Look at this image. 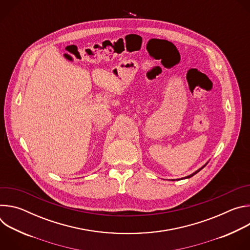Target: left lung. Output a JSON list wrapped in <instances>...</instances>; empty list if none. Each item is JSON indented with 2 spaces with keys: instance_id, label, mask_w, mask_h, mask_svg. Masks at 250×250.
Here are the masks:
<instances>
[{
  "instance_id": "obj_1",
  "label": "left lung",
  "mask_w": 250,
  "mask_h": 250,
  "mask_svg": "<svg viewBox=\"0 0 250 250\" xmlns=\"http://www.w3.org/2000/svg\"><path fill=\"white\" fill-rule=\"evenodd\" d=\"M205 166H206V165H204V166H203V167H202V168H200V169H199V170H197V171H196V172H195V173H193V174H191V175H189V176H187V177H185V178H190V177H192V176H194V175H195V174H197V173H198V172H199V171H201V170H202V169H203V168H204V167H205Z\"/></svg>"
}]
</instances>
